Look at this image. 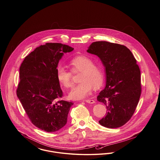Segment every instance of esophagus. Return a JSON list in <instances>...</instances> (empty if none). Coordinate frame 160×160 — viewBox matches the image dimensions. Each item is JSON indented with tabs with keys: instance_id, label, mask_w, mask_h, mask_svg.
Listing matches in <instances>:
<instances>
[{
	"instance_id": "34e87169",
	"label": "esophagus",
	"mask_w": 160,
	"mask_h": 160,
	"mask_svg": "<svg viewBox=\"0 0 160 160\" xmlns=\"http://www.w3.org/2000/svg\"><path fill=\"white\" fill-rule=\"evenodd\" d=\"M84 101H86L88 103H91V104H93L95 102V101L93 99H86Z\"/></svg>"
}]
</instances>
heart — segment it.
Wrapping results in <instances>:
<instances>
[{"label": "heart", "instance_id": "1", "mask_svg": "<svg viewBox=\"0 0 160 160\" xmlns=\"http://www.w3.org/2000/svg\"><path fill=\"white\" fill-rule=\"evenodd\" d=\"M71 71L63 66L56 68V76L59 82L65 88H69L73 85L72 73L81 71L80 81L69 93L72 99H82L91 93L92 89L99 88L104 82V71L102 67L92 63L91 59L85 56H78L72 58L69 63Z\"/></svg>", "mask_w": 160, "mask_h": 160}]
</instances>
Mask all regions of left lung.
<instances>
[{
    "mask_svg": "<svg viewBox=\"0 0 160 160\" xmlns=\"http://www.w3.org/2000/svg\"><path fill=\"white\" fill-rule=\"evenodd\" d=\"M87 52L98 56L106 68V86L97 100L107 112L99 123L108 128L121 127L132 116L142 92L136 59L127 47L107 41L92 42Z\"/></svg>",
    "mask_w": 160,
    "mask_h": 160,
    "instance_id": "obj_1",
    "label": "left lung"
}]
</instances>
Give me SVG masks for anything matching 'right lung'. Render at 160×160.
I'll list each match as a JSON object with an SVG mask.
<instances>
[{
	"mask_svg": "<svg viewBox=\"0 0 160 160\" xmlns=\"http://www.w3.org/2000/svg\"><path fill=\"white\" fill-rule=\"evenodd\" d=\"M73 50L61 43L48 42L26 56L20 67L17 97L31 122L46 132L63 127L73 105L61 100L63 92L56 76L62 56Z\"/></svg>",
	"mask_w": 160,
	"mask_h": 160,
	"instance_id": "add662e5",
	"label": "right lung"
}]
</instances>
